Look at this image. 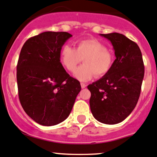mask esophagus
Returning a JSON list of instances; mask_svg holds the SVG:
<instances>
[{"label":"esophagus","mask_w":157,"mask_h":157,"mask_svg":"<svg viewBox=\"0 0 157 157\" xmlns=\"http://www.w3.org/2000/svg\"><path fill=\"white\" fill-rule=\"evenodd\" d=\"M80 85H81V87H82V88H83V89L86 88V83H80Z\"/></svg>","instance_id":"obj_1"}]
</instances>
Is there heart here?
<instances>
[{
	"mask_svg": "<svg viewBox=\"0 0 157 157\" xmlns=\"http://www.w3.org/2000/svg\"><path fill=\"white\" fill-rule=\"evenodd\" d=\"M60 61L67 71L73 72L82 59L84 64L74 72V77L80 81H89L96 74L101 77L112 69L115 57L104 44L95 39L79 40L76 48L69 45H63L60 51Z\"/></svg>",
	"mask_w": 157,
	"mask_h": 157,
	"instance_id": "b5f03b06",
	"label": "heart"
}]
</instances>
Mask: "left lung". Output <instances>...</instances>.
I'll return each instance as SVG.
<instances>
[{
    "label": "left lung",
    "instance_id": "1",
    "mask_svg": "<svg viewBox=\"0 0 157 157\" xmlns=\"http://www.w3.org/2000/svg\"><path fill=\"white\" fill-rule=\"evenodd\" d=\"M100 36L110 41L116 58L108 74L87 86L90 109L99 122L115 124L124 121L137 105L144 66L135 42L118 33Z\"/></svg>",
    "mask_w": 157,
    "mask_h": 157
}]
</instances>
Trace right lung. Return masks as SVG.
I'll list each match as a JSON object with an SVG mask.
<instances>
[{
	"instance_id": "1",
	"label": "right lung",
	"mask_w": 157,
	"mask_h": 157,
	"mask_svg": "<svg viewBox=\"0 0 157 157\" xmlns=\"http://www.w3.org/2000/svg\"><path fill=\"white\" fill-rule=\"evenodd\" d=\"M72 36L66 32H45L23 45L17 67L19 99L26 113L38 124L52 126L69 116L80 82L60 62V51Z\"/></svg>"
}]
</instances>
